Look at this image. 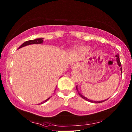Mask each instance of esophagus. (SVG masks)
Listing matches in <instances>:
<instances>
[{
  "label": "esophagus",
  "instance_id": "esophagus-1",
  "mask_svg": "<svg viewBox=\"0 0 132 132\" xmlns=\"http://www.w3.org/2000/svg\"><path fill=\"white\" fill-rule=\"evenodd\" d=\"M79 69V65L78 63H75L74 65L72 66V70H78Z\"/></svg>",
  "mask_w": 132,
  "mask_h": 132
}]
</instances>
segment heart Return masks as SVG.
I'll list each match as a JSON object with an SVG mask.
<instances>
[{
    "label": "heart",
    "instance_id": "obj_1",
    "mask_svg": "<svg viewBox=\"0 0 132 132\" xmlns=\"http://www.w3.org/2000/svg\"><path fill=\"white\" fill-rule=\"evenodd\" d=\"M90 48L89 46H81V47H78L76 48V50H78L79 52L82 53H87L89 50H90Z\"/></svg>",
    "mask_w": 132,
    "mask_h": 132
}]
</instances>
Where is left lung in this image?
Returning a JSON list of instances; mask_svg holds the SVG:
<instances>
[{"instance_id": "obj_1", "label": "left lung", "mask_w": 132, "mask_h": 132, "mask_svg": "<svg viewBox=\"0 0 132 132\" xmlns=\"http://www.w3.org/2000/svg\"><path fill=\"white\" fill-rule=\"evenodd\" d=\"M116 61H117V63H118V65L120 67H121V73H122V67H121V62H120V59H119V56L118 54H117V55H116ZM76 90H77L78 91V87H77V86H76ZM78 94H79V95L81 96V97H82V98H84V100H87V101H89V102H92V103H102V102H105V101H106V100H103V101H97V102H96V101H93V100H89V99H88V98H86V97H84V96H83V95H81V94L79 93V92H78Z\"/></svg>"}]
</instances>
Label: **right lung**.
I'll use <instances>...</instances> for the list:
<instances>
[{
	"label": "right lung",
	"instance_id": "right-lung-1",
	"mask_svg": "<svg viewBox=\"0 0 132 132\" xmlns=\"http://www.w3.org/2000/svg\"><path fill=\"white\" fill-rule=\"evenodd\" d=\"M43 38H39L35 39V40H29V41H26V42H24V43H22V45H21V46L19 47L18 49L21 48H22V47H24V46H27V45H32V44H41V43H43ZM50 98V97H49L48 99H46V100L43 101V102H42V103H40V104H43L44 103H45V102H47V101H48Z\"/></svg>",
	"mask_w": 132,
	"mask_h": 132
}]
</instances>
